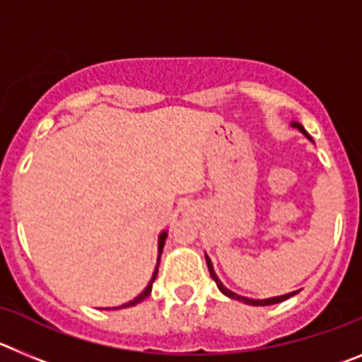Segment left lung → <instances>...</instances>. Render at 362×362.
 <instances>
[{
    "label": "left lung",
    "instance_id": "obj_1",
    "mask_svg": "<svg viewBox=\"0 0 362 362\" xmlns=\"http://www.w3.org/2000/svg\"><path fill=\"white\" fill-rule=\"evenodd\" d=\"M292 127H296V129H299V132H303V134H305L306 137H308V139H312V137H310L308 134H306V130L303 129V124H299V123H296V121H293V123H292ZM204 257H206V264H209V272H210V276H212V279L216 281L217 288H219L221 292L225 293L226 297H230V299L241 300V303H246V305H252V306H268V305H276V303H281V300H286V299H288V297L296 296V293L299 292V290H297V292H290V293H284V296L270 297V299H248V297H243V296H239V293H233L232 290H228V288H226L225 284L221 283V279H219V277H217L216 270H214V264H212V261H210V257H209V255H204Z\"/></svg>",
    "mask_w": 362,
    "mask_h": 362
}]
</instances>
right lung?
<instances>
[{"instance_id":"1","label":"right lung","mask_w":362,"mask_h":362,"mask_svg":"<svg viewBox=\"0 0 362 362\" xmlns=\"http://www.w3.org/2000/svg\"><path fill=\"white\" fill-rule=\"evenodd\" d=\"M166 235H168V233H166V232H161V235H159V243H158V250H159V255H158V264H156V270H153L152 279H150V283L146 284V288L143 290V292L139 293V296L134 297L132 300H129V303H124L123 306H119V308H127V306H134V305H137V303H141V300L145 299V297H148V296H150V292H152V283H153V281H156V277H158L159 259H161V252H163V246H165V239H166Z\"/></svg>"}]
</instances>
